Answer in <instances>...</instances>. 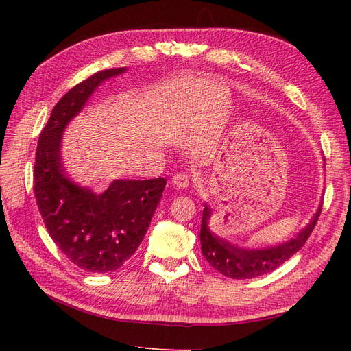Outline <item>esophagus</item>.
<instances>
[{
	"label": "esophagus",
	"mask_w": 351,
	"mask_h": 351,
	"mask_svg": "<svg viewBox=\"0 0 351 351\" xmlns=\"http://www.w3.org/2000/svg\"><path fill=\"white\" fill-rule=\"evenodd\" d=\"M189 183H190V177L186 173H177L173 177V186L176 189H182V190L187 189Z\"/></svg>",
	"instance_id": "1"
}]
</instances>
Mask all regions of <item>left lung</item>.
<instances>
[{
	"instance_id": "left-lung-1",
	"label": "left lung",
	"mask_w": 351,
	"mask_h": 351,
	"mask_svg": "<svg viewBox=\"0 0 351 351\" xmlns=\"http://www.w3.org/2000/svg\"><path fill=\"white\" fill-rule=\"evenodd\" d=\"M322 205L317 208L312 221L303 228L299 234L290 241L282 243L280 246L261 249V250H247L237 246H232L228 241L222 240L212 234L208 228V219L210 217V210L205 206L202 214L200 226V244L202 254L209 262V265L226 277L234 280L256 278L261 275L269 274L280 268L284 262L289 261L294 253L299 252L304 243L312 234V231L319 219Z\"/></svg>"
}]
</instances>
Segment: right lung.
Returning a JSON list of instances; mask_svg holds the SVG:
<instances>
[{"mask_svg":"<svg viewBox=\"0 0 351 351\" xmlns=\"http://www.w3.org/2000/svg\"><path fill=\"white\" fill-rule=\"evenodd\" d=\"M125 69H108L76 84L52 108L42 129L34 168V192L51 239L67 259L89 272H112L142 243L167 180H115L104 193L79 187L62 169L64 127L98 84Z\"/></svg>","mask_w":351,"mask_h":351,"instance_id":"right-lung-1","label":"right lung"}]
</instances>
